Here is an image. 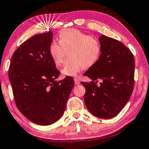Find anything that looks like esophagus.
<instances>
[{
    "mask_svg": "<svg viewBox=\"0 0 149 149\" xmlns=\"http://www.w3.org/2000/svg\"><path fill=\"white\" fill-rule=\"evenodd\" d=\"M74 83H75V84H80V81H79V78L75 77L74 79Z\"/></svg>",
    "mask_w": 149,
    "mask_h": 149,
    "instance_id": "obj_1",
    "label": "esophagus"
}]
</instances>
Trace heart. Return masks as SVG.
Instances as JSON below:
<instances>
[{
  "label": "heart",
  "mask_w": 149,
  "mask_h": 149,
  "mask_svg": "<svg viewBox=\"0 0 149 149\" xmlns=\"http://www.w3.org/2000/svg\"><path fill=\"white\" fill-rule=\"evenodd\" d=\"M58 42L50 43L48 53L53 63L59 67L64 62L68 52L69 58L62 70L64 74L74 76L83 68H89L95 65L101 58L102 47L99 39L79 30H61L58 35Z\"/></svg>",
  "instance_id": "b5f03b06"
}]
</instances>
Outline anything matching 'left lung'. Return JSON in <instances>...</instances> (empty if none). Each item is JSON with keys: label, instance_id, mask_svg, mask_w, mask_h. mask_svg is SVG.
<instances>
[{"label": "left lung", "instance_id": "left-lung-1", "mask_svg": "<svg viewBox=\"0 0 149 149\" xmlns=\"http://www.w3.org/2000/svg\"><path fill=\"white\" fill-rule=\"evenodd\" d=\"M102 53L99 61L84 73L92 81H81L86 89L84 102L98 118L116 116L127 104L134 84V58L123 43L105 35L100 36ZM101 80L98 85L97 82Z\"/></svg>", "mask_w": 149, "mask_h": 149}]
</instances>
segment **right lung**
Masks as SVG:
<instances>
[{
    "instance_id": "right-lung-1",
    "label": "right lung",
    "mask_w": 149,
    "mask_h": 149,
    "mask_svg": "<svg viewBox=\"0 0 149 149\" xmlns=\"http://www.w3.org/2000/svg\"><path fill=\"white\" fill-rule=\"evenodd\" d=\"M52 37V31H47L23 42L13 53L8 72L18 110L40 125H51L63 116L74 85L72 77L56 81L60 71L48 53Z\"/></svg>"
}]
</instances>
